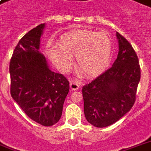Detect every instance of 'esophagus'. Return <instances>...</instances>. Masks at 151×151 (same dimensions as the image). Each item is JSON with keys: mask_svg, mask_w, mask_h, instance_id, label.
<instances>
[{"mask_svg": "<svg viewBox=\"0 0 151 151\" xmlns=\"http://www.w3.org/2000/svg\"><path fill=\"white\" fill-rule=\"evenodd\" d=\"M70 87H71V90H78L80 88V83L76 81V80H73L70 83Z\"/></svg>", "mask_w": 151, "mask_h": 151, "instance_id": "1", "label": "esophagus"}]
</instances>
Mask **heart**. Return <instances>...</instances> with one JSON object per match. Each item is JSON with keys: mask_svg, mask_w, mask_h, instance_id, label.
<instances>
[{"mask_svg": "<svg viewBox=\"0 0 151 151\" xmlns=\"http://www.w3.org/2000/svg\"><path fill=\"white\" fill-rule=\"evenodd\" d=\"M47 54L51 62L63 71L71 68L73 56L87 76L98 75L107 68L112 55V42L104 32L74 30L60 38L59 46L49 44Z\"/></svg>", "mask_w": 151, "mask_h": 151, "instance_id": "obj_1", "label": "heart"}]
</instances>
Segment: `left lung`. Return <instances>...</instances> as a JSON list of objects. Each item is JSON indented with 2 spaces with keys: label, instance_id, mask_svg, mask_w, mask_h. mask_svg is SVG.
Instances as JSON below:
<instances>
[{
  "label": "left lung",
  "instance_id": "8db88e82",
  "mask_svg": "<svg viewBox=\"0 0 151 151\" xmlns=\"http://www.w3.org/2000/svg\"><path fill=\"white\" fill-rule=\"evenodd\" d=\"M119 52L113 66L82 88L87 121L98 128L117 122L134 106L141 78L137 54L116 33Z\"/></svg>",
  "mask_w": 151,
  "mask_h": 151
}]
</instances>
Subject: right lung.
<instances>
[{
	"mask_svg": "<svg viewBox=\"0 0 151 151\" xmlns=\"http://www.w3.org/2000/svg\"><path fill=\"white\" fill-rule=\"evenodd\" d=\"M45 24H40L21 38L9 63L10 94L29 118L44 126H51L62 116L69 92V81L51 71L39 51Z\"/></svg>",
	"mask_w": 151,
	"mask_h": 151,
	"instance_id": "obj_1",
	"label": "right lung"
}]
</instances>
